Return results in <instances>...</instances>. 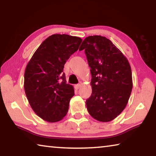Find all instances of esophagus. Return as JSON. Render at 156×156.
I'll return each instance as SVG.
<instances>
[{"label": "esophagus", "instance_id": "esophagus-1", "mask_svg": "<svg viewBox=\"0 0 156 156\" xmlns=\"http://www.w3.org/2000/svg\"><path fill=\"white\" fill-rule=\"evenodd\" d=\"M80 87V84H76V85H75V89H76V90H78V89Z\"/></svg>", "mask_w": 156, "mask_h": 156}]
</instances>
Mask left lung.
Instances as JSON below:
<instances>
[{"label": "left lung", "mask_w": 156, "mask_h": 156, "mask_svg": "<svg viewBox=\"0 0 156 156\" xmlns=\"http://www.w3.org/2000/svg\"><path fill=\"white\" fill-rule=\"evenodd\" d=\"M83 49L92 78V93L86 100L87 109L94 119L109 122L127 105L133 87L131 66L122 53L106 37H87L79 49Z\"/></svg>", "instance_id": "1"}]
</instances>
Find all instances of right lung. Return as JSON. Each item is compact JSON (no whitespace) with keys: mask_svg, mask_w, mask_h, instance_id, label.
I'll list each match as a JSON object with an SVG mask.
<instances>
[{"mask_svg":"<svg viewBox=\"0 0 156 156\" xmlns=\"http://www.w3.org/2000/svg\"><path fill=\"white\" fill-rule=\"evenodd\" d=\"M81 43L79 37L53 34L27 63L24 75L26 96L36 115L47 122H58L67 115L74 89L66 83L63 68Z\"/></svg>","mask_w":156,"mask_h":156,"instance_id":"1","label":"right lung"}]
</instances>
